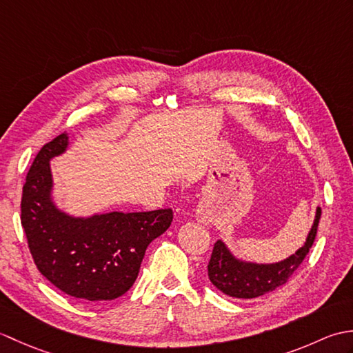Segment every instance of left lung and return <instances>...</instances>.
<instances>
[{
    "label": "left lung",
    "mask_w": 353,
    "mask_h": 353,
    "mask_svg": "<svg viewBox=\"0 0 353 353\" xmlns=\"http://www.w3.org/2000/svg\"><path fill=\"white\" fill-rule=\"evenodd\" d=\"M320 216L321 208L317 206L314 223L303 245L288 258L273 264H258V262L236 258L226 243L219 239L214 244L211 261L208 264L209 281L224 294L235 299H254L282 287L302 264L312 247Z\"/></svg>",
    "instance_id": "obj_1"
}]
</instances>
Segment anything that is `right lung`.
<instances>
[{"label":"right lung","instance_id":"1","mask_svg":"<svg viewBox=\"0 0 353 353\" xmlns=\"http://www.w3.org/2000/svg\"><path fill=\"white\" fill-rule=\"evenodd\" d=\"M68 147V133H62L34 157L22 188V228L37 270L54 287L94 305L114 301L137 281L148 244L170 228L172 211H63L54 200L50 162Z\"/></svg>","mask_w":353,"mask_h":353}]
</instances>
